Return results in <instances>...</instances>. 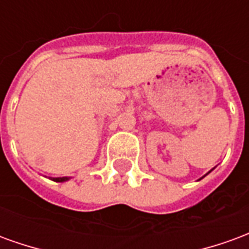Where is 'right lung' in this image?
<instances>
[{"mask_svg": "<svg viewBox=\"0 0 249 249\" xmlns=\"http://www.w3.org/2000/svg\"><path fill=\"white\" fill-rule=\"evenodd\" d=\"M54 181H58V183H61V181H66L68 178H53Z\"/></svg>", "mask_w": 249, "mask_h": 249, "instance_id": "1", "label": "right lung"}]
</instances>
